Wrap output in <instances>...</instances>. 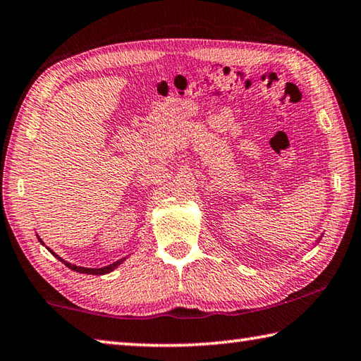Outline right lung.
Here are the masks:
<instances>
[{"mask_svg":"<svg viewBox=\"0 0 361 361\" xmlns=\"http://www.w3.org/2000/svg\"><path fill=\"white\" fill-rule=\"evenodd\" d=\"M38 239H39V237H38ZM39 242L42 243V240H41V239H39ZM42 245H44V243H42ZM47 250H49V248H47ZM49 252H51L54 256H56V258H57L59 261H62L66 267H70L71 271H76V272H79V274H90V276H105V274H109L111 271H114V269L118 267L119 264H122V261L126 259V258L118 259L116 262H113V264H108V266H105V267H81V266L71 264V262L62 259L57 253H54L52 250H49Z\"/></svg>","mask_w":361,"mask_h":361,"instance_id":"add662e5","label":"right lung"}]
</instances>
